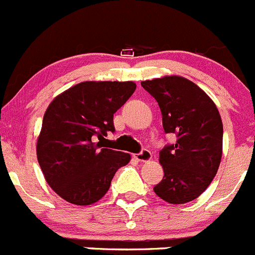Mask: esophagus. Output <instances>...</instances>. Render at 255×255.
<instances>
[{"label":"esophagus","mask_w":255,"mask_h":255,"mask_svg":"<svg viewBox=\"0 0 255 255\" xmlns=\"http://www.w3.org/2000/svg\"><path fill=\"white\" fill-rule=\"evenodd\" d=\"M135 158L137 161H140V162H148L152 158V153L148 150H142L140 153L135 155Z\"/></svg>","instance_id":"obj_1"}]
</instances>
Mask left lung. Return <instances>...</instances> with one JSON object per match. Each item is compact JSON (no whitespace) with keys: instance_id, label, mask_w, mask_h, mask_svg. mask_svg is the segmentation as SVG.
Masks as SVG:
<instances>
[{"instance_id":"left-lung-1","label":"left lung","mask_w":255,"mask_h":255,"mask_svg":"<svg viewBox=\"0 0 255 255\" xmlns=\"http://www.w3.org/2000/svg\"><path fill=\"white\" fill-rule=\"evenodd\" d=\"M162 114V125L177 140L160 152L163 178L153 187L161 200L183 205L200 197L218 171L223 124L216 104L198 85L180 75L141 82Z\"/></svg>"}]
</instances>
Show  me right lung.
Wrapping results in <instances>:
<instances>
[{
    "instance_id": "right-lung-1",
    "label": "right lung",
    "mask_w": 255,
    "mask_h": 255,
    "mask_svg": "<svg viewBox=\"0 0 255 255\" xmlns=\"http://www.w3.org/2000/svg\"><path fill=\"white\" fill-rule=\"evenodd\" d=\"M133 82H82L48 105L37 138V158L45 181L59 197L77 206L98 202L109 191L130 153L102 147L113 118L135 92Z\"/></svg>"
}]
</instances>
